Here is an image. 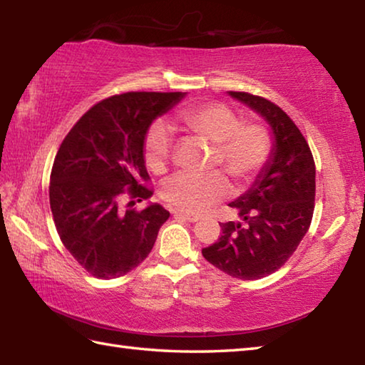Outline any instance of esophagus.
<instances>
[{
	"label": "esophagus",
	"mask_w": 365,
	"mask_h": 365,
	"mask_svg": "<svg viewBox=\"0 0 365 365\" xmlns=\"http://www.w3.org/2000/svg\"><path fill=\"white\" fill-rule=\"evenodd\" d=\"M172 214H174V217L183 218V220L191 222V223L200 220V217H197V215H193V214H187V212H183V210H172Z\"/></svg>",
	"instance_id": "obj_1"
}]
</instances>
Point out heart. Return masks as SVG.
Instances as JSON below:
<instances>
[{
    "mask_svg": "<svg viewBox=\"0 0 365 365\" xmlns=\"http://www.w3.org/2000/svg\"><path fill=\"white\" fill-rule=\"evenodd\" d=\"M185 129L214 145L212 164L222 169L237 185H246L263 169L271 153V137L263 125L241 123V118L228 105L210 102L182 110L177 116ZM172 150V132L164 123H155L143 142L148 168L161 174L168 168ZM230 183L220 172L209 174H177L161 187L164 201L188 214H201L222 201Z\"/></svg>",
    "mask_w": 365,
    "mask_h": 365,
    "instance_id": "obj_1",
    "label": "heart"
}]
</instances>
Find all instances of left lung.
Returning <instances> with one entry per match:
<instances>
[{"instance_id":"8db88e82","label":"left lung","mask_w":365,"mask_h":365,"mask_svg":"<svg viewBox=\"0 0 365 365\" xmlns=\"http://www.w3.org/2000/svg\"><path fill=\"white\" fill-rule=\"evenodd\" d=\"M228 94L268 123L273 147L252 187L230 202L244 223H222V236L202 249V255L237 279H260L279 269L307 235L314 210L316 168L307 140L286 111L247 92Z\"/></svg>"}]
</instances>
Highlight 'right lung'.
<instances>
[{"label":"right lung","mask_w":365,"mask_h":365,"mask_svg":"<svg viewBox=\"0 0 365 365\" xmlns=\"http://www.w3.org/2000/svg\"><path fill=\"white\" fill-rule=\"evenodd\" d=\"M185 92H125L105 98L79 118L63 138L51 172L49 201L61 241L98 279L138 267L169 218L160 204L118 207L124 195L148 200L143 142L151 123Z\"/></svg>","instance_id":"obj_1"}]
</instances>
